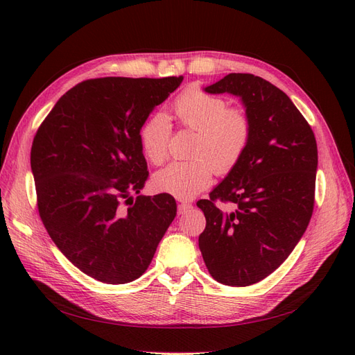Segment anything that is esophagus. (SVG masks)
<instances>
[{
    "mask_svg": "<svg viewBox=\"0 0 355 355\" xmlns=\"http://www.w3.org/2000/svg\"><path fill=\"white\" fill-rule=\"evenodd\" d=\"M192 207V204L189 201H182L178 206V214H184Z\"/></svg>",
    "mask_w": 355,
    "mask_h": 355,
    "instance_id": "1",
    "label": "esophagus"
}]
</instances>
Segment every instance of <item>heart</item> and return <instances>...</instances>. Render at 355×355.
I'll use <instances>...</instances> for the list:
<instances>
[{
	"mask_svg": "<svg viewBox=\"0 0 355 355\" xmlns=\"http://www.w3.org/2000/svg\"><path fill=\"white\" fill-rule=\"evenodd\" d=\"M176 121L197 136L189 161H173L154 176L159 192L189 200L206 189L214 171L228 173L237 166L249 148L252 123L245 111L228 108L219 96L191 87L171 103ZM170 127L164 115H154L141 128V146L153 164L164 163L168 154Z\"/></svg>",
	"mask_w": 355,
	"mask_h": 355,
	"instance_id": "obj_1",
	"label": "heart"
}]
</instances>
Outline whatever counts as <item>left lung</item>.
Listing matches in <instances>:
<instances>
[{"mask_svg": "<svg viewBox=\"0 0 355 355\" xmlns=\"http://www.w3.org/2000/svg\"><path fill=\"white\" fill-rule=\"evenodd\" d=\"M204 92L239 96L250 118L252 139L210 198L197 202L206 216L198 245L214 280L250 286L287 259L313 216L315 136L288 96L253 73H228ZM216 200L238 209L222 212Z\"/></svg>", "mask_w": 355, "mask_h": 355, "instance_id": "left-lung-1", "label": "left lung"}]
</instances>
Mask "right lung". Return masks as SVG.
Masks as SVG:
<instances>
[{
    "instance_id": "right-lung-1",
    "label": "right lung",
    "mask_w": 355,
    "mask_h": 355,
    "mask_svg": "<svg viewBox=\"0 0 355 355\" xmlns=\"http://www.w3.org/2000/svg\"><path fill=\"white\" fill-rule=\"evenodd\" d=\"M182 80H85L62 96L34 137L40 218L67 259L94 280L141 277L176 216L170 194H133L149 176L141 128Z\"/></svg>"
}]
</instances>
